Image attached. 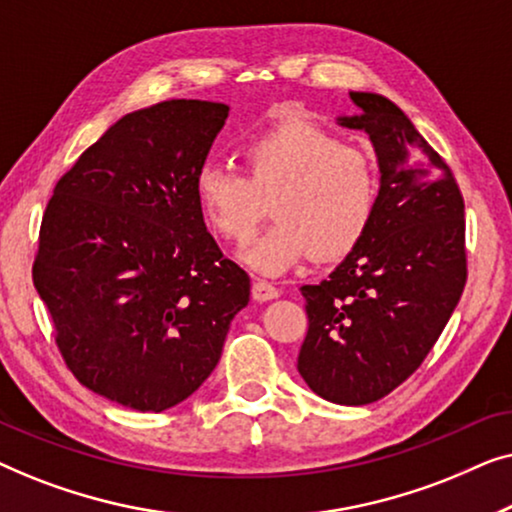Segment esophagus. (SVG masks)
Segmentation results:
<instances>
[{"instance_id":"1","label":"esophagus","mask_w":512,"mask_h":512,"mask_svg":"<svg viewBox=\"0 0 512 512\" xmlns=\"http://www.w3.org/2000/svg\"><path fill=\"white\" fill-rule=\"evenodd\" d=\"M251 296H254V300H258V303H263V300L277 298L279 291L270 282H265V279H256V282L251 284Z\"/></svg>"}]
</instances>
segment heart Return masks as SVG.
<instances>
[{
  "label": "heart",
  "mask_w": 512,
  "mask_h": 512,
  "mask_svg": "<svg viewBox=\"0 0 512 512\" xmlns=\"http://www.w3.org/2000/svg\"><path fill=\"white\" fill-rule=\"evenodd\" d=\"M244 174L207 163L195 174V198L223 240L247 242L268 212L275 223L242 254L261 275H282L312 254L347 256L373 226L380 177L373 158L319 125L291 121L242 146Z\"/></svg>",
  "instance_id": "heart-1"
}]
</instances>
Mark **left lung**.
Masks as SVG:
<instances>
[{
	"mask_svg": "<svg viewBox=\"0 0 512 512\" xmlns=\"http://www.w3.org/2000/svg\"><path fill=\"white\" fill-rule=\"evenodd\" d=\"M380 163L373 226L328 279L300 289L307 335L298 373L314 394L368 405L391 394L436 345L466 268L464 198L445 160L387 97L349 93Z\"/></svg>",
	"mask_w": 512,
	"mask_h": 512,
	"instance_id": "left-lung-1",
	"label": "left lung"
}]
</instances>
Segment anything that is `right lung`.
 Returning <instances> with one entry per match:
<instances>
[{
	"label": "right lung",
	"instance_id": "1",
	"mask_svg": "<svg viewBox=\"0 0 512 512\" xmlns=\"http://www.w3.org/2000/svg\"><path fill=\"white\" fill-rule=\"evenodd\" d=\"M228 107L167 100L132 111L62 174L32 279L76 380L139 412L186 401L221 359L249 275L221 254L195 174Z\"/></svg>",
	"mask_w": 512,
	"mask_h": 512
}]
</instances>
